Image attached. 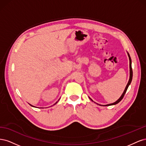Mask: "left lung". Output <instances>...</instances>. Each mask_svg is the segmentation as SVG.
I'll return each instance as SVG.
<instances>
[{
  "label": "left lung",
  "instance_id": "obj_1",
  "mask_svg": "<svg viewBox=\"0 0 146 146\" xmlns=\"http://www.w3.org/2000/svg\"><path fill=\"white\" fill-rule=\"evenodd\" d=\"M127 54H128V56H129V61H130V78H129V82H128L127 85V86H126V87H125V88L124 91H123L122 94L121 95V96L120 97V98H119V99L118 100H117L115 102L112 103V104H107V105H100V104H98V103L95 102H94V101L92 100L90 98V97H89V98L91 99V100L92 101V102H94L96 103L97 105H100V106H110V105H116V104H118V103L119 102H121V100L123 99V96H124V95H125V92H126V91H127V89H128V88H129V85H130V83H131V80H132V77H133V71H132V68H131V58H130V56L129 54V53H128V52H127Z\"/></svg>",
  "mask_w": 146,
  "mask_h": 146
}]
</instances>
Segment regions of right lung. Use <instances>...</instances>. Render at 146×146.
<instances>
[{
  "instance_id": "right-lung-1",
  "label": "right lung",
  "mask_w": 146,
  "mask_h": 146,
  "mask_svg": "<svg viewBox=\"0 0 146 146\" xmlns=\"http://www.w3.org/2000/svg\"><path fill=\"white\" fill-rule=\"evenodd\" d=\"M59 100H60V99H59ZM57 102H56V103H55V104H56V103H57ZM55 104H54V105H55ZM30 105H31V106H32V107H34V106H33V105H31V104H30Z\"/></svg>"
}]
</instances>
